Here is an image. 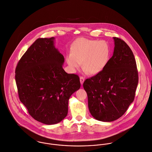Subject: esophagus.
Listing matches in <instances>:
<instances>
[{"label":"esophagus","instance_id":"esophagus-1","mask_svg":"<svg viewBox=\"0 0 152 152\" xmlns=\"http://www.w3.org/2000/svg\"><path fill=\"white\" fill-rule=\"evenodd\" d=\"M84 81H85V78H84L83 77L80 76V82L81 85H83V83Z\"/></svg>","mask_w":152,"mask_h":152}]
</instances>
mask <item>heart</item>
<instances>
[{
	"mask_svg": "<svg viewBox=\"0 0 152 152\" xmlns=\"http://www.w3.org/2000/svg\"><path fill=\"white\" fill-rule=\"evenodd\" d=\"M111 53V48L107 42L80 37L72 45L66 61L73 72L76 71L82 62L85 72L97 75L107 66Z\"/></svg>",
	"mask_w": 152,
	"mask_h": 152,
	"instance_id": "1",
	"label": "heart"
}]
</instances>
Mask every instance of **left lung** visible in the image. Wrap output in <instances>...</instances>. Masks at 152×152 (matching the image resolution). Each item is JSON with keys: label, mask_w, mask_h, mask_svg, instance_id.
I'll return each instance as SVG.
<instances>
[{"label": "left lung", "mask_w": 152, "mask_h": 152, "mask_svg": "<svg viewBox=\"0 0 152 152\" xmlns=\"http://www.w3.org/2000/svg\"><path fill=\"white\" fill-rule=\"evenodd\" d=\"M113 55L105 68L87 79L83 88L91 116L97 121H114L133 102L139 77L134 55L126 43L113 37Z\"/></svg>", "instance_id": "obj_1"}]
</instances>
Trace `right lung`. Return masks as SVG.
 Wrapping results in <instances>:
<instances>
[{
    "mask_svg": "<svg viewBox=\"0 0 152 152\" xmlns=\"http://www.w3.org/2000/svg\"><path fill=\"white\" fill-rule=\"evenodd\" d=\"M55 37L39 38L19 61L15 80L20 102L36 121L54 124L67 115L71 95L80 89L79 77L63 69V56Z\"/></svg>",
    "mask_w": 152,
    "mask_h": 152,
    "instance_id": "add662e5",
    "label": "right lung"
}]
</instances>
